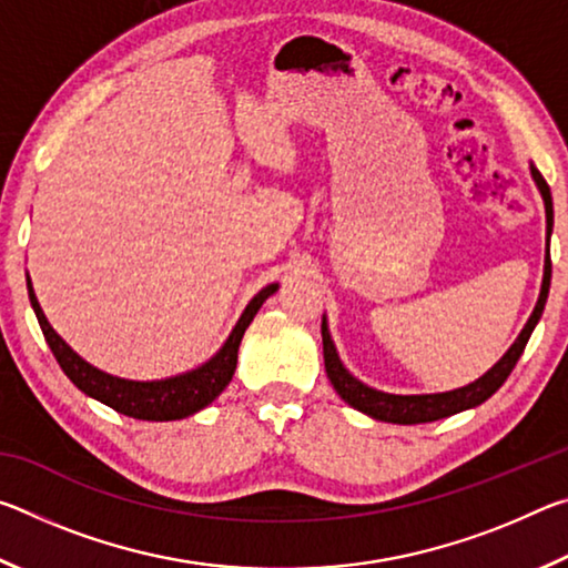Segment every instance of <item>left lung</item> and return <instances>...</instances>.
<instances>
[{"instance_id": "8db88e82", "label": "left lung", "mask_w": 568, "mask_h": 568, "mask_svg": "<svg viewBox=\"0 0 568 568\" xmlns=\"http://www.w3.org/2000/svg\"><path fill=\"white\" fill-rule=\"evenodd\" d=\"M531 178L536 182L538 192H541L544 205H546V235L551 237V227H554V203H551V190L546 185V180L541 172H538L531 165ZM549 285H551V253H549V243H546V261H544V283H541V293H538V303L534 307L531 318L524 325V331L518 333V338L514 341L511 348L506 351V355L498 361L491 371L484 373L478 381L468 383L464 388L456 390H446V393H426V396H393V393H383L376 388H368L365 383L358 378H353L345 365L341 363L338 353H335V345L331 341L328 333V323L323 318L321 333H323V358H325V373L333 383V388L338 396L353 406L355 410L365 413V416L376 418V420H386V423H400V426H413V423H430L446 416H454V413L468 410L474 406H480V403L488 400L494 393L504 386V381L511 376L514 365L521 358V353L526 348L528 338L536 328L538 318H541L546 297H549Z\"/></svg>"}]
</instances>
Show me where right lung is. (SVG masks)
<instances>
[{"mask_svg":"<svg viewBox=\"0 0 568 568\" xmlns=\"http://www.w3.org/2000/svg\"><path fill=\"white\" fill-rule=\"evenodd\" d=\"M27 291H30V303L40 321V328L44 333V341L50 345L57 363L64 371V376L70 378L77 388L88 393L90 398H98L104 406L114 408L122 416L140 418V420H180L187 418L200 408H205L207 403H213L225 386L233 381L235 365H237V348L243 341L245 328L253 323L255 313L261 311V305L277 291V283L263 287L235 323L233 333L227 335L223 348H220L213 358L200 365L195 371L182 373V376H172L165 381H124L118 376H110L100 368H94L88 361H82L70 345H67L54 328L47 323L40 303H37L34 287L27 277Z\"/></svg>","mask_w":568,"mask_h":568,"instance_id":"obj_1","label":"right lung"}]
</instances>
